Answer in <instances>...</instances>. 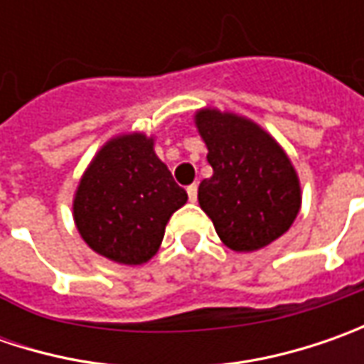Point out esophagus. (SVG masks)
Instances as JSON below:
<instances>
[{"mask_svg": "<svg viewBox=\"0 0 364 364\" xmlns=\"http://www.w3.org/2000/svg\"><path fill=\"white\" fill-rule=\"evenodd\" d=\"M186 192H188L190 203H196V198H198V186H196V184H190L188 188H186Z\"/></svg>", "mask_w": 364, "mask_h": 364, "instance_id": "esophagus-1", "label": "esophagus"}]
</instances>
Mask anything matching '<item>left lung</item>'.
<instances>
[{"label": "left lung", "mask_w": 364, "mask_h": 364, "mask_svg": "<svg viewBox=\"0 0 364 364\" xmlns=\"http://www.w3.org/2000/svg\"><path fill=\"white\" fill-rule=\"evenodd\" d=\"M194 121L213 166L198 203L220 241L232 251H257L282 237L301 206L300 180L282 146L235 113L200 109Z\"/></svg>", "instance_id": "1"}]
</instances>
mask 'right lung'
<instances>
[{"label":"right lung","mask_w":364,"mask_h":364,"mask_svg":"<svg viewBox=\"0 0 364 364\" xmlns=\"http://www.w3.org/2000/svg\"><path fill=\"white\" fill-rule=\"evenodd\" d=\"M188 200L144 133L117 135L99 149L78 182L73 215L95 253L141 265L160 249L170 217Z\"/></svg>","instance_id":"add662e5"}]
</instances>
